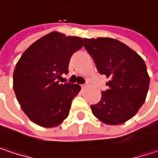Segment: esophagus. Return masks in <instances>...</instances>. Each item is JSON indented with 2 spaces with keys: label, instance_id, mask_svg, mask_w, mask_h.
<instances>
[{
  "label": "esophagus",
  "instance_id": "1",
  "mask_svg": "<svg viewBox=\"0 0 158 158\" xmlns=\"http://www.w3.org/2000/svg\"><path fill=\"white\" fill-rule=\"evenodd\" d=\"M88 86H89V84H88V83H84V84H82V85H81V88H82V89H85Z\"/></svg>",
  "mask_w": 158,
  "mask_h": 158
}]
</instances>
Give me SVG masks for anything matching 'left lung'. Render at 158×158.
<instances>
[{
    "mask_svg": "<svg viewBox=\"0 0 158 158\" xmlns=\"http://www.w3.org/2000/svg\"><path fill=\"white\" fill-rule=\"evenodd\" d=\"M83 41L99 73L109 79V89L102 92L101 101L90 105L92 113L106 124L125 123L145 101L150 79L144 61L133 49L113 38Z\"/></svg>",
    "mask_w": 158,
    "mask_h": 158,
    "instance_id": "left-lung-1",
    "label": "left lung"
}]
</instances>
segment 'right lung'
Wrapping results in <instances>:
<instances>
[{"label":"right lung","mask_w":158,"mask_h":158,"mask_svg":"<svg viewBox=\"0 0 158 158\" xmlns=\"http://www.w3.org/2000/svg\"><path fill=\"white\" fill-rule=\"evenodd\" d=\"M83 47V39L52 32L27 48L14 72V89L22 110L42 127L60 124L69 113L78 84L60 83L69 73L72 55Z\"/></svg>","instance_id":"right-lung-1"}]
</instances>
